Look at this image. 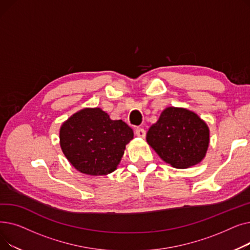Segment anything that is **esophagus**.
<instances>
[{
    "instance_id": "34e87169",
    "label": "esophagus",
    "mask_w": 250,
    "mask_h": 250,
    "mask_svg": "<svg viewBox=\"0 0 250 250\" xmlns=\"http://www.w3.org/2000/svg\"><path fill=\"white\" fill-rule=\"evenodd\" d=\"M135 134H136V136L139 137V138H145V136H146V130L144 129V128H142V127H137L136 130H135Z\"/></svg>"
}]
</instances>
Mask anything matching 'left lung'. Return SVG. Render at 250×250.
I'll return each mask as SVG.
<instances>
[{"label": "left lung", "mask_w": 250, "mask_h": 250, "mask_svg": "<svg viewBox=\"0 0 250 250\" xmlns=\"http://www.w3.org/2000/svg\"><path fill=\"white\" fill-rule=\"evenodd\" d=\"M146 140L164 162L185 169L199 164L206 157L209 129L195 112L170 106L150 126Z\"/></svg>", "instance_id": "8db88e82"}]
</instances>
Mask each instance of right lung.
Here are the masks:
<instances>
[{"label": "right lung", "mask_w": 250, "mask_h": 250, "mask_svg": "<svg viewBox=\"0 0 250 250\" xmlns=\"http://www.w3.org/2000/svg\"><path fill=\"white\" fill-rule=\"evenodd\" d=\"M134 132L122 120L113 121L99 107L83 108L60 128L61 149L79 172L106 175L117 168Z\"/></svg>", "instance_id": "add662e5"}]
</instances>
